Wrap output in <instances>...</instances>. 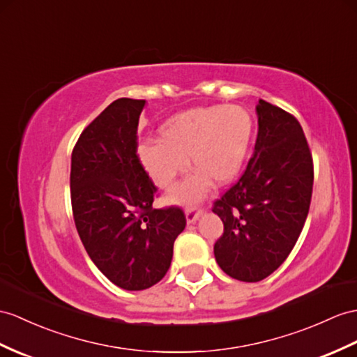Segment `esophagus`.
<instances>
[{
	"mask_svg": "<svg viewBox=\"0 0 357 357\" xmlns=\"http://www.w3.org/2000/svg\"><path fill=\"white\" fill-rule=\"evenodd\" d=\"M203 212H204V208H202V207H197V206L188 207L186 212H185L188 224H194L199 218V216L203 215Z\"/></svg>",
	"mask_w": 357,
	"mask_h": 357,
	"instance_id": "1",
	"label": "esophagus"
}]
</instances>
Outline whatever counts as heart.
<instances>
[{"instance_id":"b5f03b06","label":"heart","mask_w":357,"mask_h":357,"mask_svg":"<svg viewBox=\"0 0 357 357\" xmlns=\"http://www.w3.org/2000/svg\"><path fill=\"white\" fill-rule=\"evenodd\" d=\"M253 118L236 104L188 109L165 119L158 141L137 146L146 176L162 190H171L190 165L197 168L169 199L189 204L207 192L211 180L227 185L244 168L253 137Z\"/></svg>"}]
</instances>
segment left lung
Here are the masks:
<instances>
[{"mask_svg":"<svg viewBox=\"0 0 357 357\" xmlns=\"http://www.w3.org/2000/svg\"><path fill=\"white\" fill-rule=\"evenodd\" d=\"M253 158L212 212L224 224L213 253L222 271L260 282L289 256L306 222L314 162L303 128L286 110L259 100Z\"/></svg>","mask_w":357,"mask_h":357,"instance_id":"1","label":"left lung"}]
</instances>
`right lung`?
I'll list each match as a JSON object with an SVG mask.
<instances>
[{
	"label": "right lung",
	"mask_w": 357,
	"mask_h": 357,
	"mask_svg": "<svg viewBox=\"0 0 357 357\" xmlns=\"http://www.w3.org/2000/svg\"><path fill=\"white\" fill-rule=\"evenodd\" d=\"M144 106L119 98L104 109L78 137L69 177L78 236L100 271L127 291L163 279L186 225L180 207H153L158 188L137 158Z\"/></svg>",
	"instance_id": "right-lung-1"
}]
</instances>
